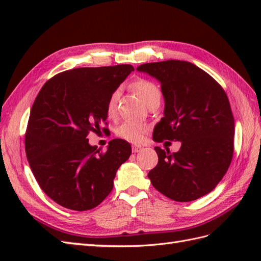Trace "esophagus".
<instances>
[{"label": "esophagus", "mask_w": 261, "mask_h": 261, "mask_svg": "<svg viewBox=\"0 0 261 261\" xmlns=\"http://www.w3.org/2000/svg\"><path fill=\"white\" fill-rule=\"evenodd\" d=\"M141 150H142V147L141 146H137V145L132 146V152L137 153V152H140Z\"/></svg>", "instance_id": "1"}]
</instances>
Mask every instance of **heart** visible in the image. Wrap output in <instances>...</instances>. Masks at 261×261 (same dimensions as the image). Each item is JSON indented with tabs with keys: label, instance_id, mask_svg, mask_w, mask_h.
Listing matches in <instances>:
<instances>
[{
	"label": "heart",
	"instance_id": "b5f03b06",
	"mask_svg": "<svg viewBox=\"0 0 261 261\" xmlns=\"http://www.w3.org/2000/svg\"><path fill=\"white\" fill-rule=\"evenodd\" d=\"M134 90L137 92L138 95L141 97L143 102L148 107L149 104L154 101H160L162 93H160L158 86L154 83L147 80H139L134 83ZM121 95L120 90H115L111 94L108 104H107V112L109 116H114L118 111V103ZM147 132V126L141 123H138L135 121H124L123 123L119 125L116 129V134L123 139L131 142H140L145 138Z\"/></svg>",
	"mask_w": 261,
	"mask_h": 261
}]
</instances>
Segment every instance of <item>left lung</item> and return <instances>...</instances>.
<instances>
[{
	"label": "left lung",
	"instance_id": "8db88e82",
	"mask_svg": "<svg viewBox=\"0 0 261 261\" xmlns=\"http://www.w3.org/2000/svg\"><path fill=\"white\" fill-rule=\"evenodd\" d=\"M138 71L156 79L165 99L153 140L180 141L171 153L154 148L158 164L148 177L177 202L206 195L223 178L233 154L234 119L223 88L197 66L181 60L143 64Z\"/></svg>",
	"mask_w": 261,
	"mask_h": 261
}]
</instances>
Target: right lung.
Wrapping results in <instances>:
<instances>
[{
	"label": "right lung",
	"instance_id": "right-lung-1",
	"mask_svg": "<svg viewBox=\"0 0 261 261\" xmlns=\"http://www.w3.org/2000/svg\"><path fill=\"white\" fill-rule=\"evenodd\" d=\"M134 70L131 65L66 70L37 95L25 134L27 159L41 190L62 206L96 207L112 191L116 170L129 159V142L113 139L101 152L87 135L107 121L110 95Z\"/></svg>",
	"mask_w": 261,
	"mask_h": 261
}]
</instances>
